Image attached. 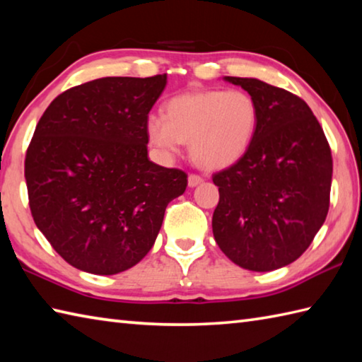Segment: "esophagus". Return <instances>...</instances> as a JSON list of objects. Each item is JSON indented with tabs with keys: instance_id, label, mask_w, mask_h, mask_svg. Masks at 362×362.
I'll return each instance as SVG.
<instances>
[{
	"instance_id": "1",
	"label": "esophagus",
	"mask_w": 362,
	"mask_h": 362,
	"mask_svg": "<svg viewBox=\"0 0 362 362\" xmlns=\"http://www.w3.org/2000/svg\"><path fill=\"white\" fill-rule=\"evenodd\" d=\"M204 179L201 175H197V174H189L188 175V185L193 188V187H196V185H199V183L202 182Z\"/></svg>"
}]
</instances>
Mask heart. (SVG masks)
<instances>
[{
  "label": "heart",
  "mask_w": 362,
  "mask_h": 362,
  "mask_svg": "<svg viewBox=\"0 0 362 362\" xmlns=\"http://www.w3.org/2000/svg\"><path fill=\"white\" fill-rule=\"evenodd\" d=\"M259 105L242 89H197L169 98L165 116L147 117L151 143L165 153L179 152L189 141L191 157L205 169L232 166L256 136Z\"/></svg>",
  "instance_id": "b5f03b06"
}]
</instances>
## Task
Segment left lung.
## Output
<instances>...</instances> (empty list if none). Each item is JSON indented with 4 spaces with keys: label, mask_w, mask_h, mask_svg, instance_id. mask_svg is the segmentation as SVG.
I'll list each match as a JSON object with an SVG mask.
<instances>
[{
    "label": "left lung",
    "mask_w": 362,
    "mask_h": 362,
    "mask_svg": "<svg viewBox=\"0 0 362 362\" xmlns=\"http://www.w3.org/2000/svg\"><path fill=\"white\" fill-rule=\"evenodd\" d=\"M259 105L250 151L214 174V237L233 264L272 272L298 259L329 209L331 148L308 103L256 78L226 76Z\"/></svg>",
    "instance_id": "1"
}]
</instances>
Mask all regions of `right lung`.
Returning a JSON list of instances; mask_svg holds the SVG:
<instances>
[{"label": "right lung", "instance_id": "right-lung-1", "mask_svg": "<svg viewBox=\"0 0 362 362\" xmlns=\"http://www.w3.org/2000/svg\"><path fill=\"white\" fill-rule=\"evenodd\" d=\"M165 86L166 74L98 78L59 94L35 127L25 158L31 215L78 270L136 265L187 189L182 169L147 158L146 122Z\"/></svg>", "mask_w": 362, "mask_h": 362}]
</instances>
